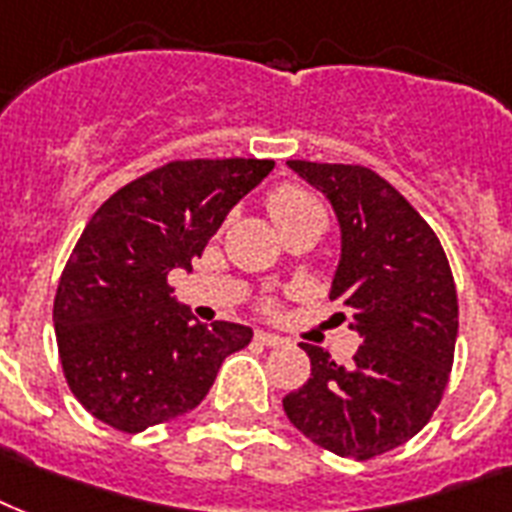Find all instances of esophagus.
<instances>
[{
  "label": "esophagus",
  "mask_w": 512,
  "mask_h": 512,
  "mask_svg": "<svg viewBox=\"0 0 512 512\" xmlns=\"http://www.w3.org/2000/svg\"><path fill=\"white\" fill-rule=\"evenodd\" d=\"M256 342L264 344V347H283L285 339H283V336L267 334V331H259V334H256Z\"/></svg>",
  "instance_id": "esophagus-1"
}]
</instances>
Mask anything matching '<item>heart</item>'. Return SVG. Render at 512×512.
I'll return each instance as SVG.
<instances>
[{
    "mask_svg": "<svg viewBox=\"0 0 512 512\" xmlns=\"http://www.w3.org/2000/svg\"><path fill=\"white\" fill-rule=\"evenodd\" d=\"M267 211L275 221V227L280 229V235L299 227H318L323 232L328 224L323 205L310 192H304L301 186L293 184H283L269 192ZM267 307H272V304H267Z\"/></svg>",
    "mask_w": 512,
    "mask_h": 512,
    "instance_id": "1",
    "label": "heart"
}]
</instances>
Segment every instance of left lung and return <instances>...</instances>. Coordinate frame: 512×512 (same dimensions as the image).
<instances>
[{
	"label": "left lung",
	"instance_id": "8db88e82",
	"mask_svg": "<svg viewBox=\"0 0 512 512\" xmlns=\"http://www.w3.org/2000/svg\"><path fill=\"white\" fill-rule=\"evenodd\" d=\"M326 194L342 229L331 283L363 344L350 366L301 344L312 374L288 392L291 425L339 457L371 459L422 430L449 384L459 307L441 240L414 205L363 165L288 160Z\"/></svg>",
	"mask_w": 512,
	"mask_h": 512
}]
</instances>
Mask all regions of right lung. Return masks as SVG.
Masks as SVG:
<instances>
[{
	"mask_svg": "<svg viewBox=\"0 0 512 512\" xmlns=\"http://www.w3.org/2000/svg\"><path fill=\"white\" fill-rule=\"evenodd\" d=\"M272 160H176L114 192L87 221L55 291L53 323L74 398L114 430L181 417L251 342L240 323H197L168 285L192 269Z\"/></svg>",
	"mask_w": 512,
	"mask_h": 512,
	"instance_id": "right-lung-1",
	"label": "right lung"
}]
</instances>
